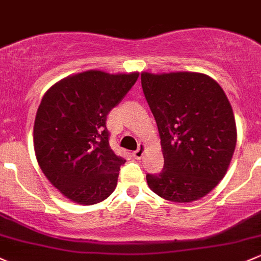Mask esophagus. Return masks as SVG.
Returning <instances> with one entry per match:
<instances>
[{
    "instance_id": "34e87169",
    "label": "esophagus",
    "mask_w": 261,
    "mask_h": 261,
    "mask_svg": "<svg viewBox=\"0 0 261 261\" xmlns=\"http://www.w3.org/2000/svg\"><path fill=\"white\" fill-rule=\"evenodd\" d=\"M143 153H144V144H139L138 149L134 150L132 154H133V157L136 158V160H141L142 155H143Z\"/></svg>"
}]
</instances>
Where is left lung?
<instances>
[{
    "label": "left lung",
    "instance_id": "obj_1",
    "mask_svg": "<svg viewBox=\"0 0 261 261\" xmlns=\"http://www.w3.org/2000/svg\"><path fill=\"white\" fill-rule=\"evenodd\" d=\"M141 80L165 158L160 173H147L149 189L173 202L203 197L224 178L236 146L226 94L198 72H143Z\"/></svg>",
    "mask_w": 261,
    "mask_h": 261
}]
</instances>
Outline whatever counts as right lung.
Here are the masks:
<instances>
[{"instance_id": "right-lung-1", "label": "right lung", "mask_w": 261, "mask_h": 261, "mask_svg": "<svg viewBox=\"0 0 261 261\" xmlns=\"http://www.w3.org/2000/svg\"><path fill=\"white\" fill-rule=\"evenodd\" d=\"M137 79L138 72L89 70L56 83L42 98L34 125L37 162L74 202L94 205L117 187L125 160L109 146L107 118Z\"/></svg>"}]
</instances>
